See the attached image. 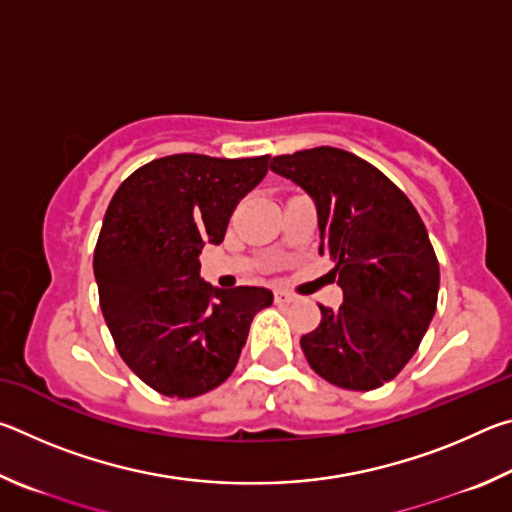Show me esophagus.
I'll list each match as a JSON object with an SVG mask.
<instances>
[{"label": "esophagus", "mask_w": 512, "mask_h": 512, "mask_svg": "<svg viewBox=\"0 0 512 512\" xmlns=\"http://www.w3.org/2000/svg\"><path fill=\"white\" fill-rule=\"evenodd\" d=\"M273 296H275V302H277V305H287V302H293V296H289L287 291H275Z\"/></svg>", "instance_id": "obj_1"}]
</instances>
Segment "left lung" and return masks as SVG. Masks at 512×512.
I'll list each match as a JSON object with an SVG mask.
<instances>
[{"label": "left lung", "mask_w": 512, "mask_h": 512, "mask_svg": "<svg viewBox=\"0 0 512 512\" xmlns=\"http://www.w3.org/2000/svg\"><path fill=\"white\" fill-rule=\"evenodd\" d=\"M271 169L314 198L320 255L336 264L339 309L300 339L329 384L372 391L397 377L436 314L440 268L418 210L400 187L334 146L277 155Z\"/></svg>", "instance_id": "obj_1"}]
</instances>
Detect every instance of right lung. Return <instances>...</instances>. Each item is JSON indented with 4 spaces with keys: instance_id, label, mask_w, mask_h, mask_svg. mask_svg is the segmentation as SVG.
Wrapping results in <instances>:
<instances>
[{
    "instance_id": "1",
    "label": "right lung",
    "mask_w": 512,
    "mask_h": 512,
    "mask_svg": "<svg viewBox=\"0 0 512 512\" xmlns=\"http://www.w3.org/2000/svg\"><path fill=\"white\" fill-rule=\"evenodd\" d=\"M268 158L167 155L112 196L94 248L99 302L121 359L153 391L185 400L221 386L273 302L262 287L214 289L198 262L205 244H221Z\"/></svg>"
}]
</instances>
